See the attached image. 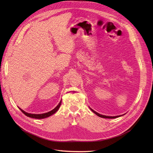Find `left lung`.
<instances>
[{
  "label": "left lung",
  "instance_id": "obj_1",
  "mask_svg": "<svg viewBox=\"0 0 153 153\" xmlns=\"http://www.w3.org/2000/svg\"><path fill=\"white\" fill-rule=\"evenodd\" d=\"M90 109H91V110L93 112V113H94V114L97 115H98V117H101V118H117V117H120V116H122V115H118V116H115V117H110V116H106V115H101V114H98V113H97V112H96L95 111H94L93 109H91V108H89Z\"/></svg>",
  "mask_w": 153,
  "mask_h": 153
}]
</instances>
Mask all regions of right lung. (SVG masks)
Listing matches in <instances>:
<instances>
[{"mask_svg":"<svg viewBox=\"0 0 153 153\" xmlns=\"http://www.w3.org/2000/svg\"><path fill=\"white\" fill-rule=\"evenodd\" d=\"M61 103H62V100L60 101V103H59V105L56 106L55 108L54 109H53L52 110H51L49 112H47V113H45V114H28V113L25 111L24 110H22V109H21L20 108H19L20 109V110L23 113V114L26 115L27 117H31V118H37V119H42V118H47L50 116H51L52 115L54 114L57 111L60 106V105H61Z\"/></svg>","mask_w":153,"mask_h":153,"instance_id":"add662e5","label":"right lung"}]
</instances>
